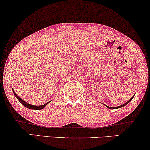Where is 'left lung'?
I'll use <instances>...</instances> for the list:
<instances>
[{"instance_id": "1", "label": "left lung", "mask_w": 150, "mask_h": 150, "mask_svg": "<svg viewBox=\"0 0 150 150\" xmlns=\"http://www.w3.org/2000/svg\"><path fill=\"white\" fill-rule=\"evenodd\" d=\"M133 96L132 98H131V99L129 100V101H127V102H126V103H125L124 104H122V105H120V106H117V107H109V106H106V105H105V106H106V107H107V108H110V109H116V108H121V107H122V106H125V105H127V104H128V103H129V102H131V100H132V99H133Z\"/></svg>"}]
</instances>
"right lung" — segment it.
<instances>
[{"instance_id": "obj_1", "label": "right lung", "mask_w": 150, "mask_h": 150, "mask_svg": "<svg viewBox=\"0 0 150 150\" xmlns=\"http://www.w3.org/2000/svg\"><path fill=\"white\" fill-rule=\"evenodd\" d=\"M13 93H14V95H15V96L17 98V100H19V101L21 102V104H23V106H25V107H27V108H30V109H33V110H41V109H43L44 107H45L47 104H48L49 102H47V103H46V104H44V105H40V106H35V105H32V104H28V103H27V102H25V101H24V100H23L21 99V98H20L19 96H18L16 94V93H15V92L14 91H13Z\"/></svg>"}]
</instances>
